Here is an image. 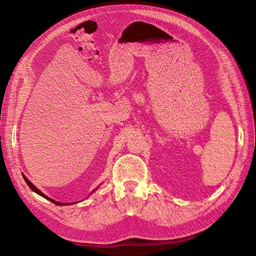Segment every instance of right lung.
Masks as SVG:
<instances>
[{"label": "right lung", "instance_id": "add662e5", "mask_svg": "<svg viewBox=\"0 0 256 256\" xmlns=\"http://www.w3.org/2000/svg\"><path fill=\"white\" fill-rule=\"evenodd\" d=\"M22 177H24V179H25V181H26V184H28V186H29L33 192H35L36 194H38L40 196H42V197H44V198H46V199H48V200H50L51 202H53V203H54V204H56V205H60V206H62V205H68V203H62V202H58V201H55V200H53V199H51V198H48V196H46L44 194H42V192L38 188H35V186H34V184H31V182L27 179V177H26L25 175H22ZM96 190H94L90 194H92ZM74 203H76V202H74ZM74 203H72V204H74ZM70 204H72V203H70Z\"/></svg>", "mask_w": 256, "mask_h": 256}]
</instances>
